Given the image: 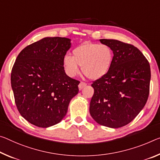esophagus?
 I'll list each match as a JSON object with an SVG mask.
<instances>
[{"label": "esophagus", "mask_w": 160, "mask_h": 160, "mask_svg": "<svg viewBox=\"0 0 160 160\" xmlns=\"http://www.w3.org/2000/svg\"><path fill=\"white\" fill-rule=\"evenodd\" d=\"M87 85V83L86 82H80V83L79 84V85H78V88H79V89L81 90L83 88L85 87V86Z\"/></svg>", "instance_id": "obj_1"}]
</instances>
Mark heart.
Returning a JSON list of instances; mask_svg holds the SVG:
<instances>
[{"mask_svg":"<svg viewBox=\"0 0 160 160\" xmlns=\"http://www.w3.org/2000/svg\"><path fill=\"white\" fill-rule=\"evenodd\" d=\"M113 60V52L110 46L86 41L75 47L72 57L65 55L62 65L66 74L71 78L80 72L79 66L86 77L98 80L105 76L110 70Z\"/></svg>","mask_w":160,"mask_h":160,"instance_id":"obj_1","label":"heart"}]
</instances>
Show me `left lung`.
Wrapping results in <instances>:
<instances>
[{
    "instance_id": "8db88e82",
    "label": "left lung",
    "mask_w": 160,
    "mask_h": 160,
    "mask_svg": "<svg viewBox=\"0 0 160 160\" xmlns=\"http://www.w3.org/2000/svg\"><path fill=\"white\" fill-rule=\"evenodd\" d=\"M100 41L111 48L114 56L107 74L92 82L90 113L101 125L121 128L132 121L148 101L150 65L133 45L117 40Z\"/></svg>"
}]
</instances>
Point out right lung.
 Segmentation results:
<instances>
[{
	"label": "right lung",
	"instance_id": "right-lung-1",
	"mask_svg": "<svg viewBox=\"0 0 160 160\" xmlns=\"http://www.w3.org/2000/svg\"><path fill=\"white\" fill-rule=\"evenodd\" d=\"M66 38H44L21 50L11 70V87L18 110L39 128L62 120L80 82L66 75L62 59L70 48Z\"/></svg>",
	"mask_w": 160,
	"mask_h": 160
}]
</instances>
